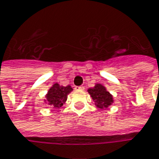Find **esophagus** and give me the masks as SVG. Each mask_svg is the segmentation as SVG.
Here are the masks:
<instances>
[{"label":"esophagus","mask_w":159,"mask_h":159,"mask_svg":"<svg viewBox=\"0 0 159 159\" xmlns=\"http://www.w3.org/2000/svg\"><path fill=\"white\" fill-rule=\"evenodd\" d=\"M75 89H80V90H84V87H83V86H76L75 87Z\"/></svg>","instance_id":"1"}]
</instances>
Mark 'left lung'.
<instances>
[{"instance_id": "left-lung-1", "label": "left lung", "mask_w": 159, "mask_h": 159, "mask_svg": "<svg viewBox=\"0 0 159 159\" xmlns=\"http://www.w3.org/2000/svg\"><path fill=\"white\" fill-rule=\"evenodd\" d=\"M88 92L93 99L96 106L99 109H107L114 102L112 95L107 91L106 88L102 84H97L93 88L89 89Z\"/></svg>"}]
</instances>
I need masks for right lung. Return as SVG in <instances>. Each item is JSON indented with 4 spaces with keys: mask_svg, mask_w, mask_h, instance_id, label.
Masks as SVG:
<instances>
[{
    "mask_svg": "<svg viewBox=\"0 0 159 159\" xmlns=\"http://www.w3.org/2000/svg\"><path fill=\"white\" fill-rule=\"evenodd\" d=\"M73 90L70 85L61 86L60 84H55L48 89V93L45 96L46 99L44 102L53 108H61L62 104L66 102L68 95Z\"/></svg>",
    "mask_w": 159,
    "mask_h": 159,
    "instance_id": "obj_1",
    "label": "right lung"
}]
</instances>
